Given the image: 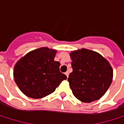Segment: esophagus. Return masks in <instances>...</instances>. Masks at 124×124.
I'll list each match as a JSON object with an SVG mask.
<instances>
[{
    "label": "esophagus",
    "instance_id": "esophagus-1",
    "mask_svg": "<svg viewBox=\"0 0 124 124\" xmlns=\"http://www.w3.org/2000/svg\"><path fill=\"white\" fill-rule=\"evenodd\" d=\"M65 75L67 76V77H68V75H69V73L68 72V71H67V72H65Z\"/></svg>",
    "mask_w": 124,
    "mask_h": 124
}]
</instances>
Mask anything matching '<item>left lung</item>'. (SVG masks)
<instances>
[{"instance_id": "8db88e82", "label": "left lung", "mask_w": 124, "mask_h": 124, "mask_svg": "<svg viewBox=\"0 0 124 124\" xmlns=\"http://www.w3.org/2000/svg\"><path fill=\"white\" fill-rule=\"evenodd\" d=\"M73 71L68 81L76 98L83 103H91L102 97L110 86L113 70L102 55L82 48L71 51Z\"/></svg>"}]
</instances>
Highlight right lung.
<instances>
[{
	"label": "right lung",
	"mask_w": 124,
	"mask_h": 124,
	"mask_svg": "<svg viewBox=\"0 0 124 124\" xmlns=\"http://www.w3.org/2000/svg\"><path fill=\"white\" fill-rule=\"evenodd\" d=\"M57 50L47 47L33 50L21 57L14 66L15 82L26 96L43 98L51 93L67 77L59 71L54 61Z\"/></svg>",
	"instance_id": "add662e5"
}]
</instances>
